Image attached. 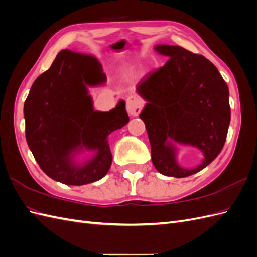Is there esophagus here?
<instances>
[{
    "label": "esophagus",
    "mask_w": 257,
    "mask_h": 257,
    "mask_svg": "<svg viewBox=\"0 0 257 257\" xmlns=\"http://www.w3.org/2000/svg\"><path fill=\"white\" fill-rule=\"evenodd\" d=\"M144 103L141 97L136 95H131L126 98V110L132 116H137L141 112Z\"/></svg>",
    "instance_id": "1"
}]
</instances>
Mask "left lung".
<instances>
[{"mask_svg":"<svg viewBox=\"0 0 257 257\" xmlns=\"http://www.w3.org/2000/svg\"><path fill=\"white\" fill-rule=\"evenodd\" d=\"M155 50L169 59L137 84V92L148 102L139 118L146 125L158 172L188 177L208 166L223 149L230 123L228 87L215 65L201 54L180 46L159 45ZM168 139L198 147L205 155L203 163L193 170L179 167Z\"/></svg>","mask_w":257,"mask_h":257,"instance_id":"obj_1","label":"left lung"}]
</instances>
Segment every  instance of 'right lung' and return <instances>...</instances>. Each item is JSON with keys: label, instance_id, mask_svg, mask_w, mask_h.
<instances>
[{"label": "right lung", "instance_id": "add662e5", "mask_svg": "<svg viewBox=\"0 0 257 257\" xmlns=\"http://www.w3.org/2000/svg\"><path fill=\"white\" fill-rule=\"evenodd\" d=\"M105 81L96 58L64 49L31 87L23 108L27 143L43 172L53 180L82 185L99 180L109 170L112 155L107 136L130 119L123 100L108 112L93 109L87 85ZM83 147L96 150V157L76 166L71 154Z\"/></svg>", "mask_w": 257, "mask_h": 257}]
</instances>
